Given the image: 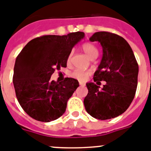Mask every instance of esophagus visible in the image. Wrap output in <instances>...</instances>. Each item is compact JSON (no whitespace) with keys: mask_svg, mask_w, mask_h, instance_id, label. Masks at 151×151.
Returning a JSON list of instances; mask_svg holds the SVG:
<instances>
[{"mask_svg":"<svg viewBox=\"0 0 151 151\" xmlns=\"http://www.w3.org/2000/svg\"><path fill=\"white\" fill-rule=\"evenodd\" d=\"M79 85H81V86H85V82H79Z\"/></svg>","mask_w":151,"mask_h":151,"instance_id":"34e87169","label":"esophagus"}]
</instances>
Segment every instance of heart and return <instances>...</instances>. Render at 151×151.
Masks as SVG:
<instances>
[{
  "instance_id": "heart-1",
  "label": "heart",
  "mask_w": 151,
  "mask_h": 151,
  "mask_svg": "<svg viewBox=\"0 0 151 151\" xmlns=\"http://www.w3.org/2000/svg\"><path fill=\"white\" fill-rule=\"evenodd\" d=\"M82 48L83 51L87 54L88 57H90L91 59L97 57V55H98V50L93 44L88 43V42L83 44L82 46ZM72 56H73V52H70L67 57V63H69L70 61H71ZM89 74H90V72L88 71H84V70H81V69H76L71 73L70 76L73 78L80 80V81H84V80L87 78Z\"/></svg>"
}]
</instances>
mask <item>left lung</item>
Masks as SVG:
<instances>
[{"label": "left lung", "mask_w": 151, "mask_h": 151, "mask_svg": "<svg viewBox=\"0 0 151 151\" xmlns=\"http://www.w3.org/2000/svg\"><path fill=\"white\" fill-rule=\"evenodd\" d=\"M91 41H98L103 57L94 73V82H88L84 99L85 110L94 118L106 120L121 115L130 106L138 85V64L132 49L122 37L108 32H95ZM105 81L102 89L98 84Z\"/></svg>", "instance_id": "1"}]
</instances>
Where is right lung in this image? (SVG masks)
Returning a JSON list of instances; mask_svg holds the SVG:
<instances>
[{
    "mask_svg": "<svg viewBox=\"0 0 151 151\" xmlns=\"http://www.w3.org/2000/svg\"><path fill=\"white\" fill-rule=\"evenodd\" d=\"M84 37L82 32L41 36L29 41L17 56L13 82L17 100L29 116L48 122L65 113L79 84L73 78L58 83L50 81V76L55 69L66 67L68 55Z\"/></svg>",
    "mask_w": 151,
    "mask_h": 151,
    "instance_id": "1",
    "label": "right lung"
}]
</instances>
